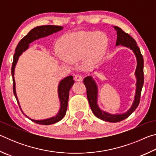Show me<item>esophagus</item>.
Segmentation results:
<instances>
[{"label":"esophagus","instance_id":"34e87169","mask_svg":"<svg viewBox=\"0 0 156 156\" xmlns=\"http://www.w3.org/2000/svg\"><path fill=\"white\" fill-rule=\"evenodd\" d=\"M74 80L78 81V82H80L83 80V77H82V76L79 74H76L74 76Z\"/></svg>","mask_w":156,"mask_h":156}]
</instances>
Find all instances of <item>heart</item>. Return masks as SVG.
Returning <instances> with one entry per match:
<instances>
[{
  "label": "heart",
  "instance_id": "b5f03b06",
  "mask_svg": "<svg viewBox=\"0 0 156 156\" xmlns=\"http://www.w3.org/2000/svg\"><path fill=\"white\" fill-rule=\"evenodd\" d=\"M107 40L102 34L78 31L67 34L60 40L63 53L56 51L58 58L66 64L81 58L84 65L93 64L105 51Z\"/></svg>",
  "mask_w": 156,
  "mask_h": 156
}]
</instances>
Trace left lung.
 <instances>
[{"instance_id":"left-lung-1","label":"left lung","mask_w":156,"mask_h":156,"mask_svg":"<svg viewBox=\"0 0 156 156\" xmlns=\"http://www.w3.org/2000/svg\"><path fill=\"white\" fill-rule=\"evenodd\" d=\"M113 27L117 31L118 36L117 41H116L115 44L116 45L122 44V45L129 47L131 49L133 50L137 58L138 65H137L136 71V76L137 78V89L135 101L133 102V106L131 107V109L127 112L124 113V114L112 115L107 112H102L99 109L97 105V87L95 82L92 80L91 77L87 76V77L84 78L83 83L87 89V96L89 103L94 114L97 118L104 121L110 122H118L128 118L139 105L140 101L142 89L144 84V60L140 50L139 47L137 46L136 41L129 34L125 32L121 28L116 27V26H113Z\"/></svg>"}]
</instances>
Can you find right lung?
<instances>
[{
  "mask_svg": "<svg viewBox=\"0 0 156 156\" xmlns=\"http://www.w3.org/2000/svg\"><path fill=\"white\" fill-rule=\"evenodd\" d=\"M62 27L61 26H56V25H43V26H38L31 30L30 32H29L27 35H26L24 38L21 39L19 43L16 48V52L14 55V60H13L12 62V75L13 78V91H14V94L18 104L19 105V102L16 96V94L15 90V81L14 78V68L15 65L16 64L17 60L23 51H25L29 47V44L31 43V42L37 40V39L43 38V37H45L52 34L53 33L57 32L60 30H61ZM74 83L73 80V76H67V78L63 79L61 80L59 86H58V95L60 100V109L58 114L51 118L47 120H36L30 119L31 121H33L35 123L39 124V125H49L58 122V121L61 120L64 116L66 114V112H67V105H68V100H69V91L70 90L71 87ZM20 107V105H19ZM21 110V109H20Z\"/></svg>",
  "mask_w": 156,
  "mask_h": 156,
  "instance_id": "obj_1",
  "label": "right lung"
}]
</instances>
